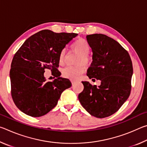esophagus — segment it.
<instances>
[{"label":"esophagus","mask_w":147,"mask_h":147,"mask_svg":"<svg viewBox=\"0 0 147 147\" xmlns=\"http://www.w3.org/2000/svg\"><path fill=\"white\" fill-rule=\"evenodd\" d=\"M71 82H72V84H73L74 83V82L73 80H71Z\"/></svg>","instance_id":"34e87169"}]
</instances>
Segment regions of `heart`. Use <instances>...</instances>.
Here are the masks:
<instances>
[{
	"label": "heart",
	"instance_id": "b5f03b06",
	"mask_svg": "<svg viewBox=\"0 0 147 147\" xmlns=\"http://www.w3.org/2000/svg\"><path fill=\"white\" fill-rule=\"evenodd\" d=\"M71 46L74 51L80 54V56L76 61L77 63L80 64L74 66L66 67L62 70V74L66 78L78 79L81 74L85 72L86 69L85 65L82 63L88 64L90 61V58L88 56V53L90 50V45L86 39L80 38L74 41ZM65 54V50H62L59 54L58 61L60 65H63L64 63Z\"/></svg>",
	"mask_w": 147,
	"mask_h": 147
}]
</instances>
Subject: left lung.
Segmentation results:
<instances>
[{"label": "left lung", "instance_id": "obj_1", "mask_svg": "<svg viewBox=\"0 0 147 147\" xmlns=\"http://www.w3.org/2000/svg\"><path fill=\"white\" fill-rule=\"evenodd\" d=\"M86 38L93 52L87 75L101 83L97 87L82 82L84 88L78 99L91 115L107 117L117 111L130 96L132 62L127 51L106 35H88Z\"/></svg>", "mask_w": 147, "mask_h": 147}]
</instances>
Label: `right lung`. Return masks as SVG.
Segmentation results:
<instances>
[{
	"label": "right lung",
	"instance_id": "obj_1",
	"mask_svg": "<svg viewBox=\"0 0 147 147\" xmlns=\"http://www.w3.org/2000/svg\"><path fill=\"white\" fill-rule=\"evenodd\" d=\"M77 35L43 30L27 39L15 54L9 71L11 97L23 113L34 117L45 115L57 105L62 92L72 86L69 79L60 77L58 58ZM45 68L56 78L53 82L46 81Z\"/></svg>",
	"mask_w": 147,
	"mask_h": 147
}]
</instances>
